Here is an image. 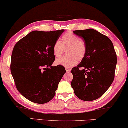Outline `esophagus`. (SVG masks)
Here are the masks:
<instances>
[{
  "instance_id": "1",
  "label": "esophagus",
  "mask_w": 128,
  "mask_h": 128,
  "mask_svg": "<svg viewBox=\"0 0 128 128\" xmlns=\"http://www.w3.org/2000/svg\"><path fill=\"white\" fill-rule=\"evenodd\" d=\"M65 70H66V71L67 72H70V71H71V70H70V68H65Z\"/></svg>"
}]
</instances>
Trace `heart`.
<instances>
[{
	"label": "heart",
	"instance_id": "obj_1",
	"mask_svg": "<svg viewBox=\"0 0 128 128\" xmlns=\"http://www.w3.org/2000/svg\"><path fill=\"white\" fill-rule=\"evenodd\" d=\"M66 50V56L57 59L55 63L66 68H71L76 65L78 60H82L85 57L87 46L84 41L78 36L68 32L62 36L61 42L55 41L53 45V54L56 57H61Z\"/></svg>",
	"mask_w": 128,
	"mask_h": 128
}]
</instances>
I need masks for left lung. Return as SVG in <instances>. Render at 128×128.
Returning <instances> with one entry per match:
<instances>
[{
    "label": "left lung",
    "instance_id": "8db88e82",
    "mask_svg": "<svg viewBox=\"0 0 128 128\" xmlns=\"http://www.w3.org/2000/svg\"><path fill=\"white\" fill-rule=\"evenodd\" d=\"M74 33L87 46L85 57L73 68L72 88L80 100L92 101L100 97L110 87L114 78L117 62L113 44L107 36L88 28ZM83 66V70L79 68Z\"/></svg>",
    "mask_w": 128,
    "mask_h": 128
}]
</instances>
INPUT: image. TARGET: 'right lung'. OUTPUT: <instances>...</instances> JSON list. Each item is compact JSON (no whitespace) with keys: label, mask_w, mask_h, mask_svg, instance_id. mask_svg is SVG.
<instances>
[{"label":"right lung","mask_w":128,"mask_h":128,"mask_svg":"<svg viewBox=\"0 0 128 128\" xmlns=\"http://www.w3.org/2000/svg\"><path fill=\"white\" fill-rule=\"evenodd\" d=\"M64 30L33 31L15 44L10 70L18 91L32 102H48L55 95L64 68L52 66L53 45Z\"/></svg>","instance_id":"right-lung-1"}]
</instances>
